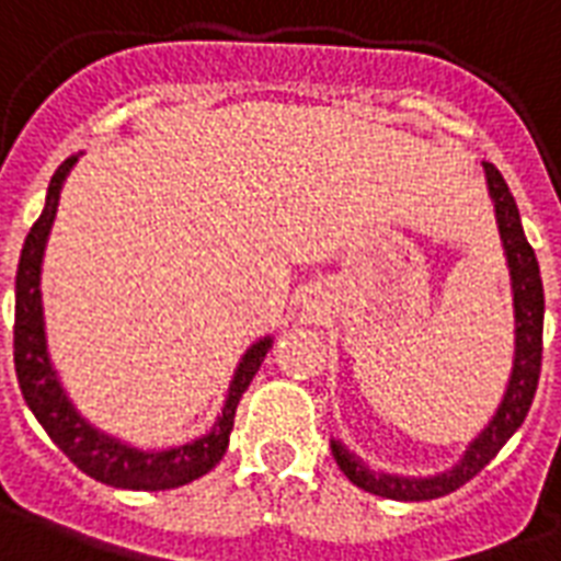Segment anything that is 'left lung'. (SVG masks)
<instances>
[{
  "label": "left lung",
  "mask_w": 561,
  "mask_h": 561,
  "mask_svg": "<svg viewBox=\"0 0 561 561\" xmlns=\"http://www.w3.org/2000/svg\"><path fill=\"white\" fill-rule=\"evenodd\" d=\"M486 171L489 194L495 203L497 229L504 241L506 264H510V279H513V306H515V360L513 375L506 383V392L497 404L495 416L474 439L469 443L462 460L443 474L434 478H399V474H383V471L367 469L355 454L346 451V445L332 439V454L341 471L364 492L390 497V501H431L443 497L454 489H460L471 480L501 448L506 439L522 427L524 416L533 404L536 387L541 373V329H545V290H541V273L536 253L522 229V215L515 206V197L501 178V171L492 162H483Z\"/></svg>",
  "instance_id": "8db88e82"
}]
</instances>
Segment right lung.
<instances>
[{
    "mask_svg": "<svg viewBox=\"0 0 561 561\" xmlns=\"http://www.w3.org/2000/svg\"><path fill=\"white\" fill-rule=\"evenodd\" d=\"M78 162V157L60 162L55 178L48 183L46 206L43 215L34 220V227L25 236L22 244L20 267H16V311H13V367L20 378V390L31 413L46 427L51 443L69 457V460L90 478L118 489H178L183 483H192L201 474L218 466L229 445V431L232 419L244 390L253 381V375L262 367L264 355L273 346V337L255 341L244 352V358L238 364L232 383H229L227 401L220 410L218 422L211 425L209 434L197 436L192 443L162 448V451H142L134 445L122 443L116 436L104 434L99 427H92L87 419L75 410L69 396L64 392L57 373L48 360L46 346V323H43V299H39V271H43V253H46L48 232L55 224L57 201L60 188L69 171Z\"/></svg>",
    "mask_w": 561,
    "mask_h": 561,
    "instance_id": "obj_1",
    "label": "right lung"
}]
</instances>
